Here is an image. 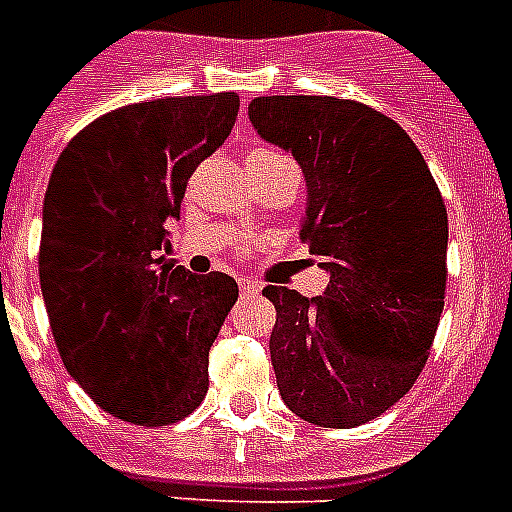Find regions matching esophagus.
Listing matches in <instances>:
<instances>
[{
    "label": "esophagus",
    "instance_id": "1",
    "mask_svg": "<svg viewBox=\"0 0 512 512\" xmlns=\"http://www.w3.org/2000/svg\"><path fill=\"white\" fill-rule=\"evenodd\" d=\"M260 289H263V283L255 281V278H239V291H242V296H255Z\"/></svg>",
    "mask_w": 512,
    "mask_h": 512
}]
</instances>
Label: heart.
I'll use <instances>...</instances> for the list:
<instances>
[{
  "label": "heart",
  "mask_w": 512,
  "mask_h": 512,
  "mask_svg": "<svg viewBox=\"0 0 512 512\" xmlns=\"http://www.w3.org/2000/svg\"><path fill=\"white\" fill-rule=\"evenodd\" d=\"M257 153H268V150H257ZM257 153H252V156H257Z\"/></svg>",
  "instance_id": "1"
}]
</instances>
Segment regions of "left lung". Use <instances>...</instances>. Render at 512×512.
Here are the masks:
<instances>
[{
    "label": "left lung",
    "mask_w": 512,
    "mask_h": 512,
    "mask_svg": "<svg viewBox=\"0 0 512 512\" xmlns=\"http://www.w3.org/2000/svg\"><path fill=\"white\" fill-rule=\"evenodd\" d=\"M257 135L307 179L302 242L330 273L322 296L265 286L276 304L278 393L317 427L367 424L414 388L448 281V210L401 124L359 101L260 96Z\"/></svg>",
    "instance_id": "obj_1"
}]
</instances>
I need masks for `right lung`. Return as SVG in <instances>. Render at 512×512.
Returning a JSON list of instances; mask_svg holds the SVG:
<instances>
[{
	"instance_id": "add662e5",
	"label": "right lung",
	"mask_w": 512,
	"mask_h": 512,
	"mask_svg": "<svg viewBox=\"0 0 512 512\" xmlns=\"http://www.w3.org/2000/svg\"><path fill=\"white\" fill-rule=\"evenodd\" d=\"M236 114V93L122 106L77 132L51 171L38 252L51 333L77 385L122 422L166 427L208 393V351L239 289L161 249L187 179Z\"/></svg>"
}]
</instances>
